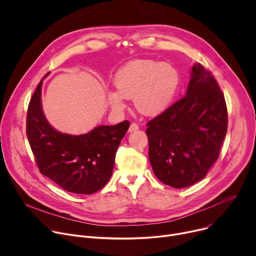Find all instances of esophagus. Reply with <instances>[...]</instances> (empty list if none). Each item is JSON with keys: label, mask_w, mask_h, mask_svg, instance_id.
I'll return each mask as SVG.
<instances>
[{"label": "esophagus", "mask_w": 256, "mask_h": 256, "mask_svg": "<svg viewBox=\"0 0 256 256\" xmlns=\"http://www.w3.org/2000/svg\"><path fill=\"white\" fill-rule=\"evenodd\" d=\"M138 130V126L136 124H134V122H132L130 126V128H128V130L132 132H134V130Z\"/></svg>", "instance_id": "34e87169"}]
</instances>
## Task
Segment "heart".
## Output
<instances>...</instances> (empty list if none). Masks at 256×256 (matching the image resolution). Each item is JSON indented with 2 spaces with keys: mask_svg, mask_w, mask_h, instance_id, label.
Instances as JSON below:
<instances>
[{
  "mask_svg": "<svg viewBox=\"0 0 256 256\" xmlns=\"http://www.w3.org/2000/svg\"><path fill=\"white\" fill-rule=\"evenodd\" d=\"M116 89L108 99L116 108H124L134 98L138 110L144 116H157L172 103L179 85V74L170 64L152 60H134L120 68L114 75Z\"/></svg>",
  "mask_w": 256,
  "mask_h": 256,
  "instance_id": "heart-1",
  "label": "heart"
}]
</instances>
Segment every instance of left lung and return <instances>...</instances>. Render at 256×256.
Returning <instances> with one entry per match:
<instances>
[{
	"label": "left lung",
	"mask_w": 256,
	"mask_h": 256,
	"mask_svg": "<svg viewBox=\"0 0 256 256\" xmlns=\"http://www.w3.org/2000/svg\"><path fill=\"white\" fill-rule=\"evenodd\" d=\"M156 177L174 188L202 180L220 156L228 128L225 97L212 72L194 64L186 95L147 122Z\"/></svg>",
	"instance_id": "1"
}]
</instances>
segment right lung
I'll use <instances>...</instances> for the list:
<instances>
[{
  "mask_svg": "<svg viewBox=\"0 0 256 256\" xmlns=\"http://www.w3.org/2000/svg\"><path fill=\"white\" fill-rule=\"evenodd\" d=\"M42 85V81L30 99L26 118V134L36 165L64 190L92 194L110 179L116 154L130 122L100 126L81 136L62 134L44 118Z\"/></svg>",
  "mask_w": 256,
  "mask_h": 256,
  "instance_id": "right-lung-1",
  "label": "right lung"
}]
</instances>
